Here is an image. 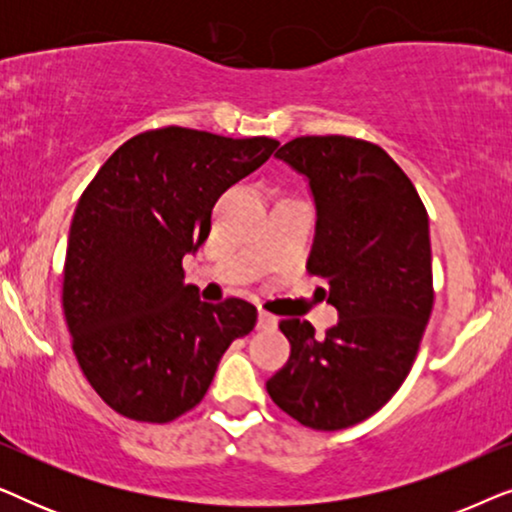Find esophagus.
Here are the masks:
<instances>
[{
    "label": "esophagus",
    "mask_w": 512,
    "mask_h": 512,
    "mask_svg": "<svg viewBox=\"0 0 512 512\" xmlns=\"http://www.w3.org/2000/svg\"><path fill=\"white\" fill-rule=\"evenodd\" d=\"M258 328H277V317L275 314L261 310L258 312Z\"/></svg>",
    "instance_id": "esophagus-1"
}]
</instances>
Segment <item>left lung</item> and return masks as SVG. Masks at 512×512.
Here are the masks:
<instances>
[{"mask_svg": "<svg viewBox=\"0 0 512 512\" xmlns=\"http://www.w3.org/2000/svg\"><path fill=\"white\" fill-rule=\"evenodd\" d=\"M277 158L310 181L307 272L326 279L340 321L324 338L305 319L279 321L291 356L265 389L298 424L340 431L375 415L415 363L433 310L429 214L408 174L366 139L296 137Z\"/></svg>", "mask_w": 512, "mask_h": 512, "instance_id": "8db88e82", "label": "left lung"}]
</instances>
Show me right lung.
Here are the masks:
<instances>
[{
	"label": "right lung",
	"instance_id": "1",
	"mask_svg": "<svg viewBox=\"0 0 512 512\" xmlns=\"http://www.w3.org/2000/svg\"><path fill=\"white\" fill-rule=\"evenodd\" d=\"M277 146L167 125L118 146L83 191L62 310L83 375L118 415L167 424L193 410L230 342L254 331L256 307L202 303L181 258L207 240L219 195Z\"/></svg>",
	"mask_w": 512,
	"mask_h": 512
}]
</instances>
